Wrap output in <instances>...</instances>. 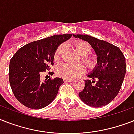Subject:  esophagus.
<instances>
[{"label": "esophagus", "mask_w": 134, "mask_h": 134, "mask_svg": "<svg viewBox=\"0 0 134 134\" xmlns=\"http://www.w3.org/2000/svg\"><path fill=\"white\" fill-rule=\"evenodd\" d=\"M72 79H68V78H64V82H71L72 81Z\"/></svg>", "instance_id": "34e87169"}]
</instances>
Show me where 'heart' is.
<instances>
[{
  "instance_id": "heart-1",
  "label": "heart",
  "mask_w": 134,
  "mask_h": 134,
  "mask_svg": "<svg viewBox=\"0 0 134 134\" xmlns=\"http://www.w3.org/2000/svg\"><path fill=\"white\" fill-rule=\"evenodd\" d=\"M75 48L80 56H82V62L88 67H93L95 64V59L92 56L88 55L91 53L92 48L88 42L83 41H78L74 43ZM65 45L63 44H60L56 49L54 54V59L55 61H58L60 59L63 52L64 51ZM84 67L81 65H71L67 63H62L56 67V71L58 76L65 78L71 79L78 75L84 72Z\"/></svg>"
}]
</instances>
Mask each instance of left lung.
Here are the masks:
<instances>
[{"instance_id": "obj_1", "label": "left lung", "mask_w": 134, "mask_h": 134, "mask_svg": "<svg viewBox=\"0 0 134 134\" xmlns=\"http://www.w3.org/2000/svg\"><path fill=\"white\" fill-rule=\"evenodd\" d=\"M75 38L88 42L97 55V65L87 75L85 87L79 97L86 105L93 107L107 105L118 95L126 73L125 58L118 47L105 41L82 34ZM92 80H91V79Z\"/></svg>"}]
</instances>
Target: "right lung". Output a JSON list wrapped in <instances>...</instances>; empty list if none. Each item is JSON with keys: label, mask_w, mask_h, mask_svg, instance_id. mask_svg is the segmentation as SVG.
Here are the masks:
<instances>
[{"label": "right lung", "mask_w": 134, "mask_h": 134, "mask_svg": "<svg viewBox=\"0 0 134 134\" xmlns=\"http://www.w3.org/2000/svg\"><path fill=\"white\" fill-rule=\"evenodd\" d=\"M72 34H60L34 41L24 45L12 58L9 78L16 98L25 107L39 109L54 100L63 83L60 78L45 79L42 82L41 73L49 70L54 65V54L58 46Z\"/></svg>", "instance_id": "obj_1"}]
</instances>
